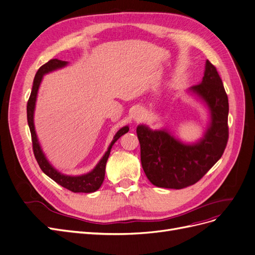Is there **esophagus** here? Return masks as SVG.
Wrapping results in <instances>:
<instances>
[{
  "mask_svg": "<svg viewBox=\"0 0 255 255\" xmlns=\"http://www.w3.org/2000/svg\"><path fill=\"white\" fill-rule=\"evenodd\" d=\"M133 118L135 119V120H140L142 118V114H141V112L140 111H135L134 112V115H133Z\"/></svg>",
  "mask_w": 255,
  "mask_h": 255,
  "instance_id": "obj_1",
  "label": "esophagus"
}]
</instances>
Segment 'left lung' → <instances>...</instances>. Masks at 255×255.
I'll list each match as a JSON object with an SVG mask.
<instances>
[{
    "mask_svg": "<svg viewBox=\"0 0 255 255\" xmlns=\"http://www.w3.org/2000/svg\"><path fill=\"white\" fill-rule=\"evenodd\" d=\"M208 105L211 121L198 142L184 144L166 129L138 126L140 158L147 179L154 186L183 189L205 176L224 154L229 138V102L216 67L207 60L203 81L190 87Z\"/></svg>",
    "mask_w": 255,
    "mask_h": 255,
    "instance_id": "8db88e82",
    "label": "left lung"
}]
</instances>
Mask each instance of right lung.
<instances>
[{
    "instance_id": "1",
    "label": "right lung",
    "mask_w": 255,
    "mask_h": 255,
    "mask_svg": "<svg viewBox=\"0 0 255 255\" xmlns=\"http://www.w3.org/2000/svg\"><path fill=\"white\" fill-rule=\"evenodd\" d=\"M67 64L66 61L58 60V59H51L47 63L42 65L34 76L33 79V84H32V90L30 97L27 102V122L30 129L31 134V141H32V150L34 157H36V160L41 168V170L45 173L48 177H50L52 180H55L60 186L63 188L72 191L74 193H92L97 191L104 180V175H105V165H107V161L109 159V156L111 153V148L113 144L115 143L117 140L126 133L128 131V127H124L120 128L117 134L114 137L112 143L110 144L107 153L101 158V160L98 162V164L95 166V169L91 171L90 173L80 175V176H68V175L61 174L58 172L55 168H52L51 164L47 161L45 155L43 154L41 146L39 144L38 138L36 130H34V125H33V112H34V105H36V99H37V94L40 83L42 81L43 75H45L49 72L55 71V69L64 67Z\"/></svg>"
}]
</instances>
